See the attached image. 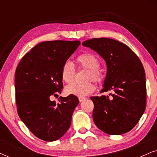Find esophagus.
Instances as JSON below:
<instances>
[{
	"mask_svg": "<svg viewBox=\"0 0 157 157\" xmlns=\"http://www.w3.org/2000/svg\"><path fill=\"white\" fill-rule=\"evenodd\" d=\"M78 100H79V101H80V102H82V101H83L86 100V98H84V97H79L78 98Z\"/></svg>",
	"mask_w": 157,
	"mask_h": 157,
	"instance_id": "1",
	"label": "esophagus"
}]
</instances>
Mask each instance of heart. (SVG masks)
Masks as SVG:
<instances>
[{"label": "heart", "mask_w": 157, "mask_h": 157, "mask_svg": "<svg viewBox=\"0 0 157 157\" xmlns=\"http://www.w3.org/2000/svg\"><path fill=\"white\" fill-rule=\"evenodd\" d=\"M76 62L79 68L89 69L87 75V80L94 79L96 82H101L103 76L98 68L100 67V61L96 55L91 53H85L78 56ZM61 78L66 83H71L75 78V68L71 61H66L62 66L61 70ZM96 86L93 81H90L85 83H75L66 88L68 94L84 97L95 91Z\"/></svg>", "instance_id": "1"}]
</instances>
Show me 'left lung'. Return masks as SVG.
Wrapping results in <instances>:
<instances>
[{
  "label": "left lung",
  "mask_w": 157,
  "mask_h": 157,
  "mask_svg": "<svg viewBox=\"0 0 157 157\" xmlns=\"http://www.w3.org/2000/svg\"><path fill=\"white\" fill-rule=\"evenodd\" d=\"M105 60L106 78L101 93L109 96H91L93 119L100 130L121 135L132 129L143 115L147 104L145 71L138 56L128 46L107 38H92L82 43Z\"/></svg>",
  "instance_id": "8db88e82"
}]
</instances>
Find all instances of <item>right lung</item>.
Returning a JSON list of instances; mask_svg holds the SVG:
<instances>
[{
  "label": "right lung",
  "mask_w": 157,
  "mask_h": 157,
  "mask_svg": "<svg viewBox=\"0 0 157 157\" xmlns=\"http://www.w3.org/2000/svg\"><path fill=\"white\" fill-rule=\"evenodd\" d=\"M80 41L53 40L34 46L19 62L15 76L17 111L19 117L38 139L53 141L63 136L71 123L77 96L60 97L63 86L61 70Z\"/></svg>",
  "instance_id": "right-lung-1"
}]
</instances>
